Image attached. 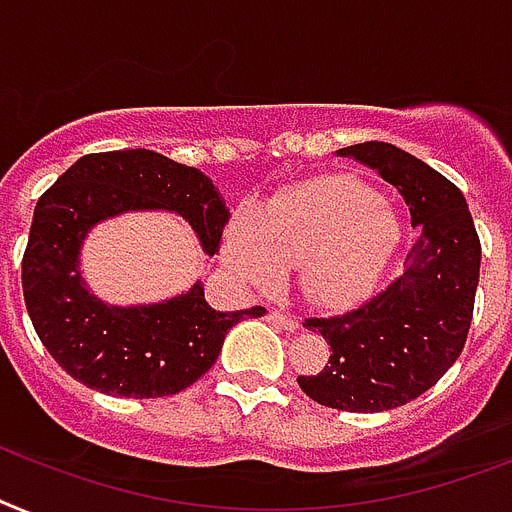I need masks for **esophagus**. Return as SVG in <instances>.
<instances>
[{"label": "esophagus", "mask_w": 512, "mask_h": 512, "mask_svg": "<svg viewBox=\"0 0 512 512\" xmlns=\"http://www.w3.org/2000/svg\"><path fill=\"white\" fill-rule=\"evenodd\" d=\"M268 321L278 323V326L286 328V331H297V328H299L297 315L284 313V310H268Z\"/></svg>", "instance_id": "34e87169"}]
</instances>
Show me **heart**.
<instances>
[{
	"label": "heart",
	"instance_id": "1",
	"mask_svg": "<svg viewBox=\"0 0 512 512\" xmlns=\"http://www.w3.org/2000/svg\"><path fill=\"white\" fill-rule=\"evenodd\" d=\"M397 244V220L378 191L357 178L289 186L257 215H239L223 239L228 265L257 286L297 268L299 286L321 305H347L376 286Z\"/></svg>",
	"mask_w": 512,
	"mask_h": 512
}]
</instances>
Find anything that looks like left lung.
Listing matches in <instances>:
<instances>
[{
	"instance_id": "obj_1",
	"label": "left lung",
	"mask_w": 512,
	"mask_h": 512,
	"mask_svg": "<svg viewBox=\"0 0 512 512\" xmlns=\"http://www.w3.org/2000/svg\"><path fill=\"white\" fill-rule=\"evenodd\" d=\"M400 191L418 226L407 268L363 305L305 318L331 347L321 373L297 376L318 405L381 413L407 405L439 381L463 352L479 286L481 242L463 191L418 157L384 141L339 149Z\"/></svg>"
}]
</instances>
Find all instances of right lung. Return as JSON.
Masks as SVG:
<instances>
[{"mask_svg": "<svg viewBox=\"0 0 512 512\" xmlns=\"http://www.w3.org/2000/svg\"><path fill=\"white\" fill-rule=\"evenodd\" d=\"M176 210L197 231L207 255L220 249L226 202L213 181L152 149L94 152L73 162L36 202L23 252V297L41 344L62 371L89 389L118 397H168L218 360L228 328L244 315L215 313L202 286L160 305L107 307L78 273V247L102 218L123 210Z\"/></svg>", "mask_w": 512, "mask_h": 512, "instance_id": "obj_1", "label": "right lung"}]
</instances>
